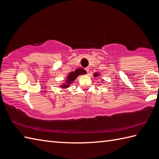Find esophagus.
<instances>
[{
  "mask_svg": "<svg viewBox=\"0 0 159 159\" xmlns=\"http://www.w3.org/2000/svg\"><path fill=\"white\" fill-rule=\"evenodd\" d=\"M85 70H86V71H87V72L88 73V72H89V68H88V67H87V68H85Z\"/></svg>",
  "mask_w": 159,
  "mask_h": 159,
  "instance_id": "obj_1",
  "label": "esophagus"
}]
</instances>
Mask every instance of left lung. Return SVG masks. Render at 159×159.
Listing matches in <instances>:
<instances>
[{"label":"left lung","mask_w":159,"mask_h":159,"mask_svg":"<svg viewBox=\"0 0 159 159\" xmlns=\"http://www.w3.org/2000/svg\"><path fill=\"white\" fill-rule=\"evenodd\" d=\"M99 75V74H98V73H95V74H93V76H95V77H97V76H98V75Z\"/></svg>","instance_id":"left-lung-1"}]
</instances>
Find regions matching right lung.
Here are the masks:
<instances>
[{"instance_id":"obj_1","label":"right lung","mask_w":159,"mask_h":159,"mask_svg":"<svg viewBox=\"0 0 159 159\" xmlns=\"http://www.w3.org/2000/svg\"><path fill=\"white\" fill-rule=\"evenodd\" d=\"M86 73L87 72L83 68H78L75 70V71L71 72L67 76V79L66 80V83H63V84L61 85V87L64 89L70 86V84L75 81V80L77 78V76H79L81 75H85Z\"/></svg>"}]
</instances>
